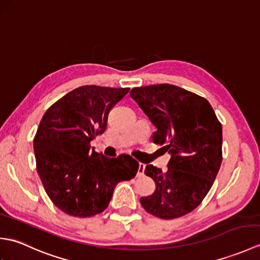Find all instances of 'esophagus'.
<instances>
[{"instance_id": "34e87169", "label": "esophagus", "mask_w": 260, "mask_h": 260, "mask_svg": "<svg viewBox=\"0 0 260 260\" xmlns=\"http://www.w3.org/2000/svg\"><path fill=\"white\" fill-rule=\"evenodd\" d=\"M144 170H145V164L140 163L139 164V171H137V176H142L144 174Z\"/></svg>"}]
</instances>
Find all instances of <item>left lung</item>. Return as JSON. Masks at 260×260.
Returning <instances> with one entry per match:
<instances>
[{"instance_id":"obj_1","label":"left lung","mask_w":260,"mask_h":260,"mask_svg":"<svg viewBox=\"0 0 260 260\" xmlns=\"http://www.w3.org/2000/svg\"><path fill=\"white\" fill-rule=\"evenodd\" d=\"M129 95L156 127L153 142L171 154L165 173L146 165L156 187L141 198L142 207L157 218H180L211 189L222 161V126L206 98L181 87H136Z\"/></svg>"}]
</instances>
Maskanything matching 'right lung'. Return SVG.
I'll use <instances>...</instances> for the list:
<instances>
[{
	"instance_id": "right-lung-1",
	"label": "right lung",
	"mask_w": 260,
	"mask_h": 260,
	"mask_svg": "<svg viewBox=\"0 0 260 260\" xmlns=\"http://www.w3.org/2000/svg\"><path fill=\"white\" fill-rule=\"evenodd\" d=\"M129 88L82 86L47 109L33 140L37 171L54 206L87 218L108 207L116 184L133 179L139 162L127 154L106 157L90 142Z\"/></svg>"
}]
</instances>
